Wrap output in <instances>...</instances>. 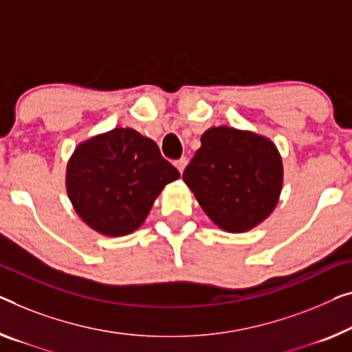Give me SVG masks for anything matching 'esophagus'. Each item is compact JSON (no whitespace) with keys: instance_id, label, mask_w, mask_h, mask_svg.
Returning a JSON list of instances; mask_svg holds the SVG:
<instances>
[{"instance_id":"esophagus-1","label":"esophagus","mask_w":352,"mask_h":352,"mask_svg":"<svg viewBox=\"0 0 352 352\" xmlns=\"http://www.w3.org/2000/svg\"><path fill=\"white\" fill-rule=\"evenodd\" d=\"M186 162H188V160L185 158V156H183V158H180V160H177L174 164H175V167L178 170H180V174L183 172V169H185V166H186Z\"/></svg>"}]
</instances>
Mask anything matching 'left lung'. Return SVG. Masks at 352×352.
<instances>
[{"mask_svg":"<svg viewBox=\"0 0 352 352\" xmlns=\"http://www.w3.org/2000/svg\"><path fill=\"white\" fill-rule=\"evenodd\" d=\"M183 172L204 212L228 232H245L272 213L281 192L276 146L258 134L219 126L206 131Z\"/></svg>","mask_w":352,"mask_h":352,"instance_id":"obj_1","label":"left lung"}]
</instances>
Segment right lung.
I'll return each mask as SVG.
<instances>
[{
    "label": "right lung",
    "instance_id": "add662e5",
    "mask_svg": "<svg viewBox=\"0 0 352 352\" xmlns=\"http://www.w3.org/2000/svg\"><path fill=\"white\" fill-rule=\"evenodd\" d=\"M178 177L153 140L117 128L77 146L67 164L66 188L88 226L118 237L144 223L162 188Z\"/></svg>",
    "mask_w": 352,
    "mask_h": 352
}]
</instances>
